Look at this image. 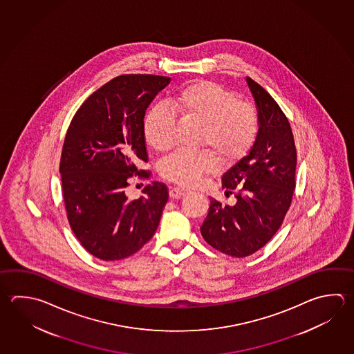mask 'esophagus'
I'll use <instances>...</instances> for the list:
<instances>
[{
	"label": "esophagus",
	"instance_id": "obj_1",
	"mask_svg": "<svg viewBox=\"0 0 354 354\" xmlns=\"http://www.w3.org/2000/svg\"><path fill=\"white\" fill-rule=\"evenodd\" d=\"M187 193V190H184L181 187H171L169 194H170V198H173V199H180Z\"/></svg>",
	"mask_w": 354,
	"mask_h": 354
}]
</instances>
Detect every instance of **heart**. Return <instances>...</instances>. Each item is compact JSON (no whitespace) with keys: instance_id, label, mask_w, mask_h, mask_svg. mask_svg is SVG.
Wrapping results in <instances>:
<instances>
[{"instance_id":"heart-1","label":"heart","mask_w":354,"mask_h":354,"mask_svg":"<svg viewBox=\"0 0 354 354\" xmlns=\"http://www.w3.org/2000/svg\"><path fill=\"white\" fill-rule=\"evenodd\" d=\"M169 106L181 119L201 124L198 147H207L224 165L243 159L259 133V116L250 104L236 100L232 91L209 80L194 81L170 97ZM174 116L155 106L144 120V138L156 153L173 145ZM215 169L207 151H174L161 161V176L181 187H193Z\"/></svg>"}]
</instances>
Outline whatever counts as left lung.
<instances>
[{
    "label": "left lung",
    "mask_w": 354,
    "mask_h": 354,
    "mask_svg": "<svg viewBox=\"0 0 354 354\" xmlns=\"http://www.w3.org/2000/svg\"><path fill=\"white\" fill-rule=\"evenodd\" d=\"M259 116V133L247 156L221 176L234 205L210 199L201 235L209 245L244 258L264 247L278 232L292 204L297 150L286 113L266 88L247 77Z\"/></svg>",
    "instance_id": "8db88e82"
}]
</instances>
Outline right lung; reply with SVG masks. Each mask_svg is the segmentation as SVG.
Here are the masks:
<instances>
[{
	"label": "right lung",
	"instance_id": "1",
	"mask_svg": "<svg viewBox=\"0 0 354 354\" xmlns=\"http://www.w3.org/2000/svg\"><path fill=\"white\" fill-rule=\"evenodd\" d=\"M170 77L121 75L82 102L70 122L60 174L67 221L81 245L101 261H120L140 250L160 223L167 187L153 181L139 199L125 189L147 162L144 116Z\"/></svg>",
	"mask_w": 354,
	"mask_h": 354
}]
</instances>
